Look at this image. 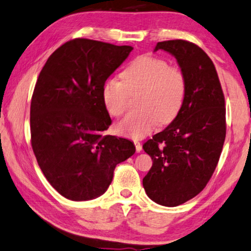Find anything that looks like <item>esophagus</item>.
<instances>
[{
    "label": "esophagus",
    "mask_w": 251,
    "mask_h": 251,
    "mask_svg": "<svg viewBox=\"0 0 251 251\" xmlns=\"http://www.w3.org/2000/svg\"><path fill=\"white\" fill-rule=\"evenodd\" d=\"M134 144H135V147H136V152L137 153L142 152V144H141V143L138 142V141H135Z\"/></svg>",
    "instance_id": "obj_1"
}]
</instances>
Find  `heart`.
<instances>
[{
  "label": "heart",
  "instance_id": "1",
  "mask_svg": "<svg viewBox=\"0 0 251 251\" xmlns=\"http://www.w3.org/2000/svg\"><path fill=\"white\" fill-rule=\"evenodd\" d=\"M140 90L137 106L116 125L123 136L142 138L158 123L169 124L177 116L184 102L186 79L183 71L171 67L164 59L142 55L123 71L121 78L110 77L101 87L106 110L118 117L127 108L128 93Z\"/></svg>",
  "mask_w": 251,
  "mask_h": 251
}]
</instances>
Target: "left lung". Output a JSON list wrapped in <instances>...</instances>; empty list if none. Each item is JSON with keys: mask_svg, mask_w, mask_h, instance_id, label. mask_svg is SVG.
<instances>
[{"mask_svg": "<svg viewBox=\"0 0 251 251\" xmlns=\"http://www.w3.org/2000/svg\"><path fill=\"white\" fill-rule=\"evenodd\" d=\"M176 59L186 79L184 102L172 123L143 149L153 165L143 186L151 200L176 206L204 189L226 138L225 96L213 62L201 48L184 40L158 42Z\"/></svg>", "mask_w": 251, "mask_h": 251, "instance_id": "1", "label": "left lung"}]
</instances>
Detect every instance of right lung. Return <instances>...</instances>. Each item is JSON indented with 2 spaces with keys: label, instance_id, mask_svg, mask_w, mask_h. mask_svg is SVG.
<instances>
[{
  "label": "right lung",
  "instance_id": "obj_1",
  "mask_svg": "<svg viewBox=\"0 0 251 251\" xmlns=\"http://www.w3.org/2000/svg\"><path fill=\"white\" fill-rule=\"evenodd\" d=\"M132 50L75 39L58 48L39 75L31 99V144L47 180L69 200L104 194L116 165L135 153L130 141L102 135L111 119L101 87Z\"/></svg>",
  "mask_w": 251,
  "mask_h": 251
}]
</instances>
